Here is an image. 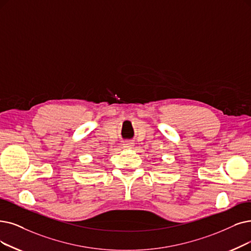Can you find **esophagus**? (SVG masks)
Masks as SVG:
<instances>
[{"label":"esophagus","instance_id":"34e87169","mask_svg":"<svg viewBox=\"0 0 251 251\" xmlns=\"http://www.w3.org/2000/svg\"><path fill=\"white\" fill-rule=\"evenodd\" d=\"M124 146H125L126 148H131V147L134 146V143H133L132 141H126V142H125Z\"/></svg>","mask_w":251,"mask_h":251}]
</instances>
